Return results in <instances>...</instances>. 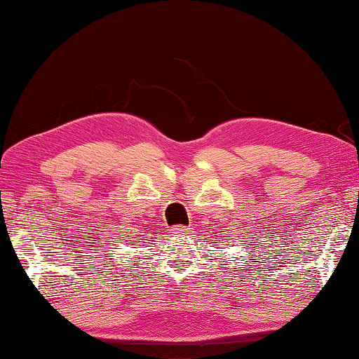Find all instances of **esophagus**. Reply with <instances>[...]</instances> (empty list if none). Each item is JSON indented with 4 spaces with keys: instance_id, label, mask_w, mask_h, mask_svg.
<instances>
[{
    "instance_id": "esophagus-1",
    "label": "esophagus",
    "mask_w": 359,
    "mask_h": 359,
    "mask_svg": "<svg viewBox=\"0 0 359 359\" xmlns=\"http://www.w3.org/2000/svg\"><path fill=\"white\" fill-rule=\"evenodd\" d=\"M188 232H189V230L183 227V225H176V227L170 230V233H173V235H186Z\"/></svg>"
}]
</instances>
